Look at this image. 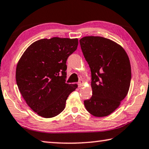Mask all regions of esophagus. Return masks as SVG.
<instances>
[{
	"label": "esophagus",
	"mask_w": 149,
	"mask_h": 149,
	"mask_svg": "<svg viewBox=\"0 0 149 149\" xmlns=\"http://www.w3.org/2000/svg\"><path fill=\"white\" fill-rule=\"evenodd\" d=\"M83 84H84V82H83V80H80V81L79 82V83H78V86H79V88H80V87L82 86Z\"/></svg>",
	"instance_id": "34e87169"
}]
</instances>
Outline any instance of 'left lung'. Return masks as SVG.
<instances>
[{
	"mask_svg": "<svg viewBox=\"0 0 149 149\" xmlns=\"http://www.w3.org/2000/svg\"><path fill=\"white\" fill-rule=\"evenodd\" d=\"M79 42L92 73V96L84 101V106L93 116H108L128 92L132 79L129 57L122 46L107 38L85 36Z\"/></svg>",
	"mask_w": 149,
	"mask_h": 149,
	"instance_id": "left-lung-1",
	"label": "left lung"
}]
</instances>
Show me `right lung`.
Masks as SVG:
<instances>
[{
    "mask_svg": "<svg viewBox=\"0 0 149 149\" xmlns=\"http://www.w3.org/2000/svg\"><path fill=\"white\" fill-rule=\"evenodd\" d=\"M77 38H44L28 47L18 61L15 79L27 105L39 116L52 118L64 110L77 84H67V60L77 49Z\"/></svg>",
    "mask_w": 149,
    "mask_h": 149,
    "instance_id": "1",
    "label": "right lung"
}]
</instances>
